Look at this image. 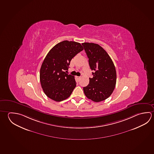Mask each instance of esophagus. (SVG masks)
<instances>
[{"mask_svg":"<svg viewBox=\"0 0 154 154\" xmlns=\"http://www.w3.org/2000/svg\"><path fill=\"white\" fill-rule=\"evenodd\" d=\"M81 77H79V76H76V78L77 79H79L80 78H81Z\"/></svg>","mask_w":154,"mask_h":154,"instance_id":"esophagus-1","label":"esophagus"}]
</instances>
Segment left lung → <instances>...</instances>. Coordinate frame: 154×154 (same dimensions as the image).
Wrapping results in <instances>:
<instances>
[{"label":"left lung","instance_id":"1","mask_svg":"<svg viewBox=\"0 0 154 154\" xmlns=\"http://www.w3.org/2000/svg\"><path fill=\"white\" fill-rule=\"evenodd\" d=\"M83 46L89 58V64L93 77L84 87V94L95 102L106 100L112 94L116 83V71L113 62L105 50L97 44L84 43Z\"/></svg>","mask_w":154,"mask_h":154}]
</instances>
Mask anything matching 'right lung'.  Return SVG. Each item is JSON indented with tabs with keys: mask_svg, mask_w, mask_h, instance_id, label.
Listing matches in <instances>:
<instances>
[{
	"mask_svg": "<svg viewBox=\"0 0 154 154\" xmlns=\"http://www.w3.org/2000/svg\"><path fill=\"white\" fill-rule=\"evenodd\" d=\"M81 44L64 41L52 48L44 60L40 70V82L45 94L60 102L70 97L76 86L74 76L68 75L72 58L83 50Z\"/></svg>",
	"mask_w": 154,
	"mask_h": 154,
	"instance_id": "add662e5",
	"label": "right lung"
}]
</instances>
